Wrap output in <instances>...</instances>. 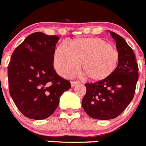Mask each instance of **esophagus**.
<instances>
[{
    "label": "esophagus",
    "mask_w": 146,
    "mask_h": 146,
    "mask_svg": "<svg viewBox=\"0 0 146 146\" xmlns=\"http://www.w3.org/2000/svg\"><path fill=\"white\" fill-rule=\"evenodd\" d=\"M78 84V81H71V86H75Z\"/></svg>",
    "instance_id": "esophagus-1"
}]
</instances>
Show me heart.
Masks as SVG:
<instances>
[{
    "label": "heart",
    "instance_id": "heart-1",
    "mask_svg": "<svg viewBox=\"0 0 146 146\" xmlns=\"http://www.w3.org/2000/svg\"><path fill=\"white\" fill-rule=\"evenodd\" d=\"M119 54L114 46L102 38H78L57 47L53 63L63 77H71L81 68L83 76L94 82L110 78L116 71Z\"/></svg>",
    "mask_w": 146,
    "mask_h": 146
}]
</instances>
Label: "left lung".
<instances>
[{
    "instance_id": "left-lung-1",
    "label": "left lung",
    "mask_w": 146,
    "mask_h": 146,
    "mask_svg": "<svg viewBox=\"0 0 146 146\" xmlns=\"http://www.w3.org/2000/svg\"><path fill=\"white\" fill-rule=\"evenodd\" d=\"M116 41L119 61L116 71L102 81L86 83V93L82 107L91 117L111 119L117 117L129 105L135 92L138 65L133 49L115 32H110Z\"/></svg>"
}]
</instances>
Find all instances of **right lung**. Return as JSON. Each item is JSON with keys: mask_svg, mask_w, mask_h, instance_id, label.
Returning a JSON list of instances; mask_svg holds the SVG:
<instances>
[{"mask_svg": "<svg viewBox=\"0 0 146 146\" xmlns=\"http://www.w3.org/2000/svg\"><path fill=\"white\" fill-rule=\"evenodd\" d=\"M59 37L42 32L29 35L13 51L9 64V93L27 117L43 119L54 113L61 95L71 87L53 68Z\"/></svg>", "mask_w": 146, "mask_h": 146, "instance_id": "right-lung-1", "label": "right lung"}]
</instances>
